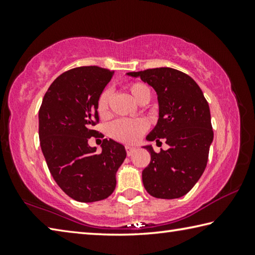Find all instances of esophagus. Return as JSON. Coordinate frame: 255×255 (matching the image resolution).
I'll return each mask as SVG.
<instances>
[{
	"label": "esophagus",
	"mask_w": 255,
	"mask_h": 255,
	"mask_svg": "<svg viewBox=\"0 0 255 255\" xmlns=\"http://www.w3.org/2000/svg\"><path fill=\"white\" fill-rule=\"evenodd\" d=\"M126 150H127V155H128V156H130V155H132L133 153H135L136 148L132 147V146L127 145V146H126Z\"/></svg>",
	"instance_id": "1"
}]
</instances>
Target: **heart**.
<instances>
[{"mask_svg": "<svg viewBox=\"0 0 255 255\" xmlns=\"http://www.w3.org/2000/svg\"><path fill=\"white\" fill-rule=\"evenodd\" d=\"M128 90L132 98L139 103L148 101L150 98V91L147 85L144 83H132L128 85ZM111 99L110 90H105L99 97L98 100V112L100 116H107L109 112V105ZM146 129H147V123L143 119L128 120L120 119L115 122L110 126V133L116 139L124 143H135L141 136Z\"/></svg>", "mask_w": 255, "mask_h": 255, "instance_id": "b5f03b06", "label": "heart"}]
</instances>
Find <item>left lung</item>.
Wrapping results in <instances>:
<instances>
[{"instance_id": "left-lung-1", "label": "left lung", "mask_w": 255, "mask_h": 255, "mask_svg": "<svg viewBox=\"0 0 255 255\" xmlns=\"http://www.w3.org/2000/svg\"><path fill=\"white\" fill-rule=\"evenodd\" d=\"M126 75L140 79L152 86L158 102V119L146 140L169 145L154 152L143 146L150 162L141 178L150 196L159 199L180 198L193 188L206 169L214 139L208 102L201 89L189 75L170 67H158Z\"/></svg>"}]
</instances>
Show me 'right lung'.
Wrapping results in <instances>:
<instances>
[{
    "label": "right lung",
    "instance_id": "add662e5",
    "mask_svg": "<svg viewBox=\"0 0 255 255\" xmlns=\"http://www.w3.org/2000/svg\"><path fill=\"white\" fill-rule=\"evenodd\" d=\"M114 72L97 66L63 73L47 90L39 110L40 147L59 188L72 199L94 202L109 197L126 158L123 144L103 139L101 153L88 144L99 131L98 100Z\"/></svg>",
    "mask_w": 255,
    "mask_h": 255
}]
</instances>
